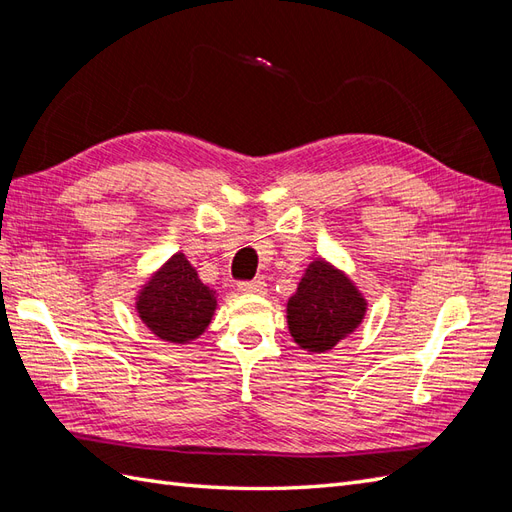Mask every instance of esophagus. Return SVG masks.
Here are the masks:
<instances>
[{
	"label": "esophagus",
	"instance_id": "34e87169",
	"mask_svg": "<svg viewBox=\"0 0 512 512\" xmlns=\"http://www.w3.org/2000/svg\"><path fill=\"white\" fill-rule=\"evenodd\" d=\"M239 290L245 294H265L267 292V284L265 280H252V282H241Z\"/></svg>",
	"mask_w": 512,
	"mask_h": 512
}]
</instances>
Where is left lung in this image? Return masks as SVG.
Listing matches in <instances>:
<instances>
[{"label":"left lung","mask_w":512,"mask_h":512,"mask_svg":"<svg viewBox=\"0 0 512 512\" xmlns=\"http://www.w3.org/2000/svg\"><path fill=\"white\" fill-rule=\"evenodd\" d=\"M365 309L361 292L342 271L314 260L288 301V329L303 350L327 352L359 327Z\"/></svg>","instance_id":"1"}]
</instances>
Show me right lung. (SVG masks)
I'll return each mask as SVG.
<instances>
[{"label": "right lung", "instance_id": "add662e5", "mask_svg": "<svg viewBox=\"0 0 512 512\" xmlns=\"http://www.w3.org/2000/svg\"><path fill=\"white\" fill-rule=\"evenodd\" d=\"M215 305V292L198 280L196 269L181 252L151 275L136 301L138 316L149 331L170 344H185L203 335Z\"/></svg>", "mask_w": 512, "mask_h": 512}]
</instances>
